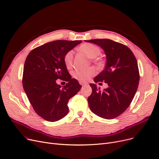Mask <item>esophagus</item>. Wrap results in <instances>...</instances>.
Segmentation results:
<instances>
[{
  "label": "esophagus",
  "mask_w": 159,
  "mask_h": 159,
  "mask_svg": "<svg viewBox=\"0 0 159 159\" xmlns=\"http://www.w3.org/2000/svg\"><path fill=\"white\" fill-rule=\"evenodd\" d=\"M79 83L80 85L82 86H86V85H88V84L87 83V82H79Z\"/></svg>",
  "instance_id": "obj_1"
}]
</instances>
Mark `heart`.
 <instances>
[{"instance_id": "b5f03b06", "label": "heart", "mask_w": 159, "mask_h": 159, "mask_svg": "<svg viewBox=\"0 0 159 159\" xmlns=\"http://www.w3.org/2000/svg\"><path fill=\"white\" fill-rule=\"evenodd\" d=\"M79 51L81 52L85 56L89 58L92 59L93 61L96 64H100V61L95 59L98 57L101 53V49L98 47L91 43H84L81 45ZM74 52L73 51L67 52L64 56V63L67 68H70L73 64ZM95 74V70L93 67H89L87 70H76L73 73V77L75 79L78 80L80 82H86Z\"/></svg>"}]
</instances>
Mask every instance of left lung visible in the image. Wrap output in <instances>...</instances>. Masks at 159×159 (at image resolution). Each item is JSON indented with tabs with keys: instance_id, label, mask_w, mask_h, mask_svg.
<instances>
[{
	"instance_id": "8db88e82",
	"label": "left lung",
	"mask_w": 159,
	"mask_h": 159,
	"mask_svg": "<svg viewBox=\"0 0 159 159\" xmlns=\"http://www.w3.org/2000/svg\"><path fill=\"white\" fill-rule=\"evenodd\" d=\"M99 46L104 51L107 63L93 80L105 82L102 90L89 84L92 93L88 97L91 111L101 118L111 120L121 114L132 102L139 84V67L134 54L127 46L109 39L85 40Z\"/></svg>"
}]
</instances>
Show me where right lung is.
Listing matches in <instances>:
<instances>
[{"label": "right lung", "instance_id": "right-lung-1", "mask_svg": "<svg viewBox=\"0 0 159 159\" xmlns=\"http://www.w3.org/2000/svg\"><path fill=\"white\" fill-rule=\"evenodd\" d=\"M82 41L57 40L41 45L27 56L23 69L24 90L35 112L41 118L54 122L67 114V102L81 88L71 79L64 63L65 54ZM68 82L61 87L57 79Z\"/></svg>", "mask_w": 159, "mask_h": 159}]
</instances>
